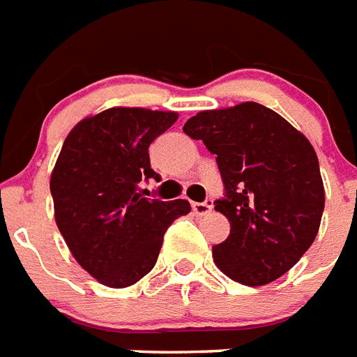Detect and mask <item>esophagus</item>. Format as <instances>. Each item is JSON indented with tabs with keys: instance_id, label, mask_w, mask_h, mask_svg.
Masks as SVG:
<instances>
[{
	"instance_id": "obj_1",
	"label": "esophagus",
	"mask_w": 357,
	"mask_h": 357,
	"mask_svg": "<svg viewBox=\"0 0 357 357\" xmlns=\"http://www.w3.org/2000/svg\"><path fill=\"white\" fill-rule=\"evenodd\" d=\"M211 208H213V202H211V199H205V202H194L192 204V211L198 214V216L207 214Z\"/></svg>"
}]
</instances>
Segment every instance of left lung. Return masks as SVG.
Segmentation results:
<instances>
[{
	"mask_svg": "<svg viewBox=\"0 0 357 357\" xmlns=\"http://www.w3.org/2000/svg\"><path fill=\"white\" fill-rule=\"evenodd\" d=\"M183 132L216 153L224 181L214 208L229 220L231 233L213 248L214 264L245 286L282 277L321 225L324 187L314 146L259 102L199 112Z\"/></svg>",
	"mask_w": 357,
	"mask_h": 357,
	"instance_id": "obj_1",
	"label": "left lung"
}]
</instances>
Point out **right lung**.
Here are the masks:
<instances>
[{"instance_id": "1", "label": "right lung", "mask_w": 357, "mask_h": 357, "mask_svg": "<svg viewBox=\"0 0 357 357\" xmlns=\"http://www.w3.org/2000/svg\"><path fill=\"white\" fill-rule=\"evenodd\" d=\"M176 121L174 112L109 108L82 119L63 141L51 174L54 220L77 262L104 286L143 279L169 225L190 213L187 199L161 202L139 190L144 179H161L149 146Z\"/></svg>"}]
</instances>
